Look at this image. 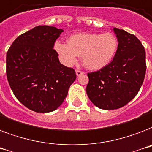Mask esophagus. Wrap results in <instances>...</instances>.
Masks as SVG:
<instances>
[{
  "mask_svg": "<svg viewBox=\"0 0 152 152\" xmlns=\"http://www.w3.org/2000/svg\"><path fill=\"white\" fill-rule=\"evenodd\" d=\"M76 75H77V76H80V75H84V72L80 70H76Z\"/></svg>",
  "mask_w": 152,
  "mask_h": 152,
  "instance_id": "obj_1",
  "label": "esophagus"
}]
</instances>
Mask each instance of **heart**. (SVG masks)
Instances as JSON below:
<instances>
[{
	"label": "heart",
	"mask_w": 152,
	"mask_h": 152,
	"mask_svg": "<svg viewBox=\"0 0 152 152\" xmlns=\"http://www.w3.org/2000/svg\"><path fill=\"white\" fill-rule=\"evenodd\" d=\"M117 37L110 33H79L71 35L68 43L56 41L54 48L66 66H72L82 56L86 68L97 70L108 65L118 49Z\"/></svg>",
	"instance_id": "1"
}]
</instances>
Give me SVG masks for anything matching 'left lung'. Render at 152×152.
Segmentation results:
<instances>
[{"instance_id": "1", "label": "left lung", "mask_w": 152, "mask_h": 152, "mask_svg": "<svg viewBox=\"0 0 152 152\" xmlns=\"http://www.w3.org/2000/svg\"><path fill=\"white\" fill-rule=\"evenodd\" d=\"M118 45L114 59L104 68L88 73L86 93L95 106L104 110L122 107L139 92L146 73L144 46L135 35L113 29Z\"/></svg>"}]
</instances>
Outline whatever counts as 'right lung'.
I'll return each instance as SVG.
<instances>
[{"mask_svg": "<svg viewBox=\"0 0 152 152\" xmlns=\"http://www.w3.org/2000/svg\"><path fill=\"white\" fill-rule=\"evenodd\" d=\"M62 32L54 26H37L19 35L7 53L9 86L17 99L35 112L56 110L76 79L75 70L60 64L53 49Z\"/></svg>", "mask_w": 152, "mask_h": 152, "instance_id": "1", "label": "right lung"}]
</instances>
